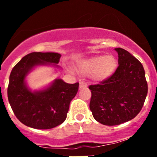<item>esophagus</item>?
<instances>
[{"instance_id":"1","label":"esophagus","mask_w":157,"mask_h":157,"mask_svg":"<svg viewBox=\"0 0 157 157\" xmlns=\"http://www.w3.org/2000/svg\"><path fill=\"white\" fill-rule=\"evenodd\" d=\"M86 87H87V84H86L85 82H83V81H80V89L86 88Z\"/></svg>"}]
</instances>
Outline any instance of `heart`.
Returning <instances> with one entry per match:
<instances>
[{
	"label": "heart",
	"mask_w": 157,
	"mask_h": 157,
	"mask_svg": "<svg viewBox=\"0 0 157 157\" xmlns=\"http://www.w3.org/2000/svg\"><path fill=\"white\" fill-rule=\"evenodd\" d=\"M117 67V60L112 55L92 57L81 61L79 64L80 71L85 74H93L97 80H102L110 77Z\"/></svg>",
	"instance_id": "heart-1"
}]
</instances>
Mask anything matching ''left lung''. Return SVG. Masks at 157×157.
<instances>
[{
    "mask_svg": "<svg viewBox=\"0 0 157 157\" xmlns=\"http://www.w3.org/2000/svg\"><path fill=\"white\" fill-rule=\"evenodd\" d=\"M118 67L113 74L98 84L90 85V109L98 122L104 125L121 124L140 112L147 94V83L141 63L121 48Z\"/></svg>",
    "mask_w": 157,
    "mask_h": 157,
    "instance_id": "1",
    "label": "left lung"
}]
</instances>
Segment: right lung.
<instances>
[{
	"instance_id": "1",
	"label": "right lung",
	"mask_w": 157,
	"mask_h": 157,
	"mask_svg": "<svg viewBox=\"0 0 157 157\" xmlns=\"http://www.w3.org/2000/svg\"><path fill=\"white\" fill-rule=\"evenodd\" d=\"M61 56L55 52H32L12 69L7 88L8 100L16 117L28 127L51 129L62 124L67 118L79 83L71 84L57 79L49 87L36 92H32L25 83L26 75L35 66L58 64Z\"/></svg>"
}]
</instances>
